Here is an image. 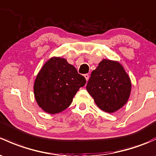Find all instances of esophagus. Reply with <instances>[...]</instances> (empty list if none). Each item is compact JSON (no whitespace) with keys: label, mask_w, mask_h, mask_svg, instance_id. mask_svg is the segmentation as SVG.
I'll return each mask as SVG.
<instances>
[{"label":"esophagus","mask_w":156,"mask_h":156,"mask_svg":"<svg viewBox=\"0 0 156 156\" xmlns=\"http://www.w3.org/2000/svg\"><path fill=\"white\" fill-rule=\"evenodd\" d=\"M83 76H84V78H86V81H87L88 80H89V75H88V74H85L84 75H83Z\"/></svg>","instance_id":"esophagus-1"}]
</instances>
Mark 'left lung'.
<instances>
[{
  "label": "left lung",
  "instance_id": "1",
  "mask_svg": "<svg viewBox=\"0 0 156 156\" xmlns=\"http://www.w3.org/2000/svg\"><path fill=\"white\" fill-rule=\"evenodd\" d=\"M131 87L130 78L122 65L106 59L92 72L87 84L96 105L108 113L115 112L127 102Z\"/></svg>",
  "mask_w": 156,
  "mask_h": 156
}]
</instances>
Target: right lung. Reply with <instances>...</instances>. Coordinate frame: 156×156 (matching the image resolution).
Wrapping results in <instances>:
<instances>
[{
  "label": "right lung",
  "mask_w": 156,
  "mask_h": 156,
  "mask_svg": "<svg viewBox=\"0 0 156 156\" xmlns=\"http://www.w3.org/2000/svg\"><path fill=\"white\" fill-rule=\"evenodd\" d=\"M86 83L83 75L61 57H52L44 64L34 86L39 106L48 114L64 111L71 105L80 87Z\"/></svg>",
  "instance_id": "obj_1"
}]
</instances>
